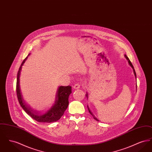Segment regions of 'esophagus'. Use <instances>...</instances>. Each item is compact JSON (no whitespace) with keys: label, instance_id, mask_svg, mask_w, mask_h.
Instances as JSON below:
<instances>
[{"label":"esophagus","instance_id":"esophagus-1","mask_svg":"<svg viewBox=\"0 0 152 152\" xmlns=\"http://www.w3.org/2000/svg\"><path fill=\"white\" fill-rule=\"evenodd\" d=\"M80 87V85L79 83H76V84L74 85V86H73V88L76 89H79Z\"/></svg>","mask_w":152,"mask_h":152}]
</instances>
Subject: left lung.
Here are the masks:
<instances>
[{"mask_svg": "<svg viewBox=\"0 0 152 152\" xmlns=\"http://www.w3.org/2000/svg\"><path fill=\"white\" fill-rule=\"evenodd\" d=\"M124 56L125 57V58H126V60H128V63H129V64L130 65V66L132 68V69H133V73H134V76H135V77H136V72H135V70H134V67H133V65H132V63L130 62V60L129 59V58H128L127 57V56L126 55H124ZM136 86H137V85H136ZM136 88H137V87H136ZM86 96H87V98L88 97V94H86ZM87 107H88V110H89V112L90 113V114L92 115V116H93L94 117V120H96V121H99V120L95 117V116L94 115V114L91 112V110H90V109L89 108V107H88V105H87Z\"/></svg>", "mask_w": 152, "mask_h": 152, "instance_id": "1", "label": "left lung"}]
</instances>
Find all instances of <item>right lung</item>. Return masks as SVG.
<instances>
[{"mask_svg": "<svg viewBox=\"0 0 152 152\" xmlns=\"http://www.w3.org/2000/svg\"><path fill=\"white\" fill-rule=\"evenodd\" d=\"M29 55L22 62L18 75L16 82V93L19 104L24 110L31 116L33 119L40 123H50L56 122L63 115L65 110L67 108L69 101L68 98L69 94L72 93L71 86H60L58 87L56 92L55 100L51 107L44 113H38L33 110L28 105H27L24 101L20 86V75L22 71V66L27 59Z\"/></svg>", "mask_w": 152, "mask_h": 152, "instance_id": "add662e5", "label": "right lung"}]
</instances>
